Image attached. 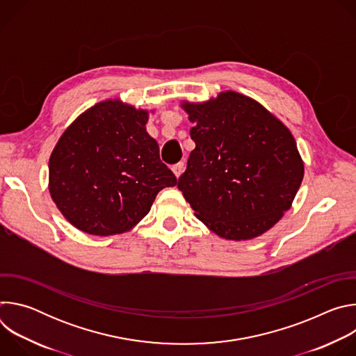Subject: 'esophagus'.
<instances>
[{"label": "esophagus", "instance_id": "esophagus-1", "mask_svg": "<svg viewBox=\"0 0 356 356\" xmlns=\"http://www.w3.org/2000/svg\"><path fill=\"white\" fill-rule=\"evenodd\" d=\"M172 170H173V173H175V176H176V177H177V179H179V177H180V176H181V173H183V172H184V163H183V162H180V163H177V165H175V166H173V169H172Z\"/></svg>", "mask_w": 356, "mask_h": 356}]
</instances>
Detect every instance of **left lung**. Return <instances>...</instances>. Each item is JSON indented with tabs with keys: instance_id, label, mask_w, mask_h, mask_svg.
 I'll list each match as a JSON object with an SVG mask.
<instances>
[{
	"instance_id": "left-lung-1",
	"label": "left lung",
	"mask_w": 356,
	"mask_h": 356,
	"mask_svg": "<svg viewBox=\"0 0 356 356\" xmlns=\"http://www.w3.org/2000/svg\"><path fill=\"white\" fill-rule=\"evenodd\" d=\"M195 143L177 187L210 231L248 241L269 231L291 207L304 162L290 129L253 98L222 91L181 101Z\"/></svg>"
}]
</instances>
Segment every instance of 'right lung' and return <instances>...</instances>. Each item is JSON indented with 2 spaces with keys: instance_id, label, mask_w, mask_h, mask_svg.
I'll list each match as a JSON object with an SVG mask.
<instances>
[{
  "instance_id": "right-lung-1",
  "label": "right lung",
  "mask_w": 356,
  "mask_h": 356,
  "mask_svg": "<svg viewBox=\"0 0 356 356\" xmlns=\"http://www.w3.org/2000/svg\"><path fill=\"white\" fill-rule=\"evenodd\" d=\"M147 120V110L108 98L65 129L49 159V193L73 227L98 236L131 231L158 193L176 186Z\"/></svg>"
}]
</instances>
